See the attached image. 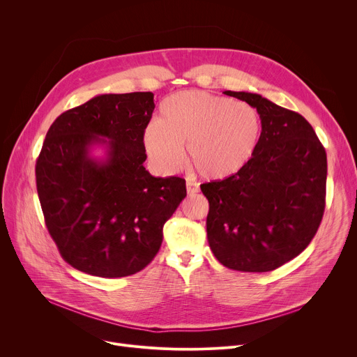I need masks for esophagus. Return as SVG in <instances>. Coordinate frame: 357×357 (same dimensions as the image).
I'll return each mask as SVG.
<instances>
[{
    "label": "esophagus",
    "mask_w": 357,
    "mask_h": 357,
    "mask_svg": "<svg viewBox=\"0 0 357 357\" xmlns=\"http://www.w3.org/2000/svg\"><path fill=\"white\" fill-rule=\"evenodd\" d=\"M186 192H188L189 196H193V195H196V193L199 192V186H197L196 183L188 181V182H186Z\"/></svg>",
    "instance_id": "34e87169"
}]
</instances>
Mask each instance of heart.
I'll return each instance as SVG.
<instances>
[{"label":"heart","instance_id":"heart-1","mask_svg":"<svg viewBox=\"0 0 357 357\" xmlns=\"http://www.w3.org/2000/svg\"><path fill=\"white\" fill-rule=\"evenodd\" d=\"M261 134V117L245 101L200 90L169 96L160 107L158 123L142 134L149 161L167 174L189 162L206 179H223L238 172L254 155Z\"/></svg>","mask_w":357,"mask_h":357}]
</instances>
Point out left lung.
Instances as JSON below:
<instances>
[{
    "instance_id": "left-lung-1",
    "label": "left lung",
    "mask_w": 357,
    "mask_h": 357,
    "mask_svg": "<svg viewBox=\"0 0 357 357\" xmlns=\"http://www.w3.org/2000/svg\"><path fill=\"white\" fill-rule=\"evenodd\" d=\"M256 107L261 134L234 175L200 185L209 200L206 231L227 268L267 273L308 247L325 211L326 152L301 114L248 91H223Z\"/></svg>"
}]
</instances>
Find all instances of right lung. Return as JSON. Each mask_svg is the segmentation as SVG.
Listing matches in <instances>:
<instances>
[{"mask_svg": "<svg viewBox=\"0 0 357 357\" xmlns=\"http://www.w3.org/2000/svg\"><path fill=\"white\" fill-rule=\"evenodd\" d=\"M154 94H100L61 114L36 161L45 223L73 268L119 278L141 271L158 252L165 222L186 196L185 179L152 176L142 134ZM105 149L103 158L92 154Z\"/></svg>", "mask_w": 357, "mask_h": 357, "instance_id": "add662e5", "label": "right lung"}]
</instances>
